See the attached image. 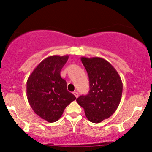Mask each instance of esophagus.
<instances>
[{"mask_svg": "<svg viewBox=\"0 0 152 152\" xmlns=\"http://www.w3.org/2000/svg\"><path fill=\"white\" fill-rule=\"evenodd\" d=\"M73 94H74V96H75L76 97V98H78V93L77 91H74V92H73Z\"/></svg>", "mask_w": 152, "mask_h": 152, "instance_id": "34e87169", "label": "esophagus"}]
</instances>
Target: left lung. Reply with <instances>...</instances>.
<instances>
[{"mask_svg": "<svg viewBox=\"0 0 152 152\" xmlns=\"http://www.w3.org/2000/svg\"><path fill=\"white\" fill-rule=\"evenodd\" d=\"M88 73L90 90L76 102L83 108L86 118L93 123H100L109 118L117 109L121 99L123 83L114 67L100 57H81Z\"/></svg>", "mask_w": 152, "mask_h": 152, "instance_id": "8db88e82", "label": "left lung"}]
</instances>
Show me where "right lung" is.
Wrapping results in <instances>:
<instances>
[{"instance_id":"1","label":"right lung","mask_w":152,"mask_h":152,"mask_svg":"<svg viewBox=\"0 0 152 152\" xmlns=\"http://www.w3.org/2000/svg\"><path fill=\"white\" fill-rule=\"evenodd\" d=\"M69 55L47 57L36 66L26 83L27 99L34 111L52 123L61 117L64 109L76 98L68 91L61 70Z\"/></svg>"}]
</instances>
